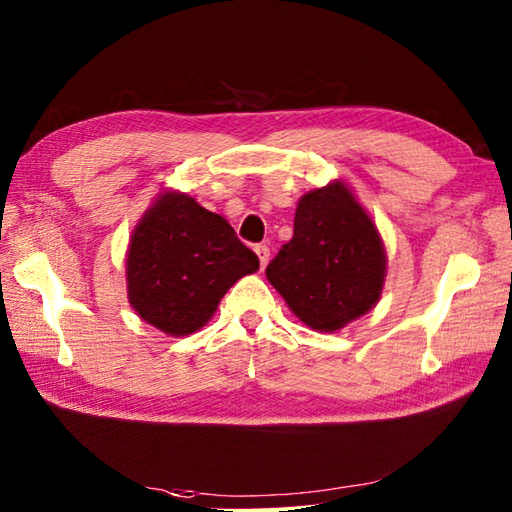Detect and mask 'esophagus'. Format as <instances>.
<instances>
[{"label":"esophagus","instance_id":"esophagus-1","mask_svg":"<svg viewBox=\"0 0 512 512\" xmlns=\"http://www.w3.org/2000/svg\"><path fill=\"white\" fill-rule=\"evenodd\" d=\"M255 253H257V257H259V266L266 268L268 259H270V248L264 246V244H259V246H255Z\"/></svg>","mask_w":512,"mask_h":512}]
</instances>
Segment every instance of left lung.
Returning <instances> with one entry per match:
<instances>
[{
	"instance_id": "obj_1",
	"label": "left lung",
	"mask_w": 512,
	"mask_h": 512,
	"mask_svg": "<svg viewBox=\"0 0 512 512\" xmlns=\"http://www.w3.org/2000/svg\"><path fill=\"white\" fill-rule=\"evenodd\" d=\"M266 277L292 314L317 332L341 330L376 306L387 277L383 237L343 180L301 195L295 235Z\"/></svg>"
}]
</instances>
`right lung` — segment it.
I'll return each instance as SVG.
<instances>
[{
    "instance_id": "add662e5",
    "label": "right lung",
    "mask_w": 512,
    "mask_h": 512,
    "mask_svg": "<svg viewBox=\"0 0 512 512\" xmlns=\"http://www.w3.org/2000/svg\"><path fill=\"white\" fill-rule=\"evenodd\" d=\"M259 259L222 215L165 189L127 246V299L145 323L187 336L211 321L226 290L257 273Z\"/></svg>"
}]
</instances>
